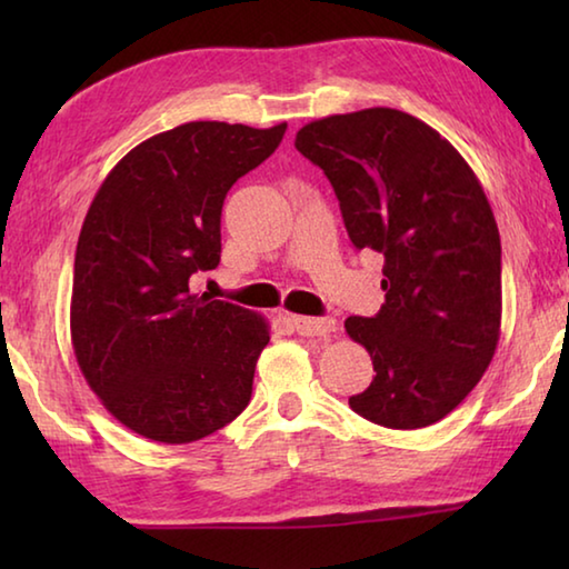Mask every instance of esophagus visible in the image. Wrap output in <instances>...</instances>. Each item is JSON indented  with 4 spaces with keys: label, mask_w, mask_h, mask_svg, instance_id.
<instances>
[{
    "label": "esophagus",
    "mask_w": 569,
    "mask_h": 569,
    "mask_svg": "<svg viewBox=\"0 0 569 569\" xmlns=\"http://www.w3.org/2000/svg\"><path fill=\"white\" fill-rule=\"evenodd\" d=\"M293 329L301 336H329L331 331H336V321L333 319H311V316H291Z\"/></svg>",
    "instance_id": "1"
}]
</instances>
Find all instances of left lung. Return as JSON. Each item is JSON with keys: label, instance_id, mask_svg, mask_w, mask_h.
<instances>
[{"label": "left lung", "instance_id": "1", "mask_svg": "<svg viewBox=\"0 0 569 569\" xmlns=\"http://www.w3.org/2000/svg\"><path fill=\"white\" fill-rule=\"evenodd\" d=\"M296 150L331 180L351 243L383 256L381 311L343 323L377 371L349 407L389 429L445 419L485 377L502 323V246L475 170L391 108L308 122Z\"/></svg>", "mask_w": 569, "mask_h": 569}]
</instances>
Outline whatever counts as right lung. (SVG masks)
Listing matches in <instances>:
<instances>
[{
    "instance_id": "add662e5",
    "label": "right lung",
    "mask_w": 569,
    "mask_h": 569,
    "mask_svg": "<svg viewBox=\"0 0 569 569\" xmlns=\"http://www.w3.org/2000/svg\"><path fill=\"white\" fill-rule=\"evenodd\" d=\"M283 132L286 122L178 124L132 148L94 192L74 253L72 349L102 407L134 435L190 445L248 407L271 326L190 293V276L220 263L228 190Z\"/></svg>"
}]
</instances>
